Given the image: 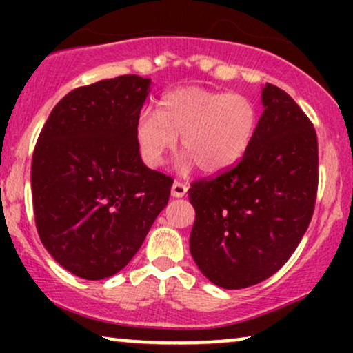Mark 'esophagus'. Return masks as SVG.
<instances>
[{"mask_svg": "<svg viewBox=\"0 0 353 353\" xmlns=\"http://www.w3.org/2000/svg\"><path fill=\"white\" fill-rule=\"evenodd\" d=\"M171 192H172L174 197H184L185 194H188V185H185L184 182H181V181H174Z\"/></svg>", "mask_w": 353, "mask_h": 353, "instance_id": "esophagus-1", "label": "esophagus"}]
</instances>
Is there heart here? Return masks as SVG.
Returning <instances> with one entry per match:
<instances>
[{"label":"heart","mask_w":353,"mask_h":353,"mask_svg":"<svg viewBox=\"0 0 353 353\" xmlns=\"http://www.w3.org/2000/svg\"><path fill=\"white\" fill-rule=\"evenodd\" d=\"M257 119L254 101L244 94L188 86L165 92L157 112H141L136 137L149 165L163 164L181 136L185 151L179 161L182 171L197 164L201 171L216 174L242 159L254 139Z\"/></svg>","instance_id":"b5f03b06"}]
</instances>
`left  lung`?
I'll return each instance as SVG.
<instances>
[{
	"instance_id": "obj_1",
	"label": "left lung",
	"mask_w": 353,
	"mask_h": 353,
	"mask_svg": "<svg viewBox=\"0 0 353 353\" xmlns=\"http://www.w3.org/2000/svg\"><path fill=\"white\" fill-rule=\"evenodd\" d=\"M242 159L194 181L189 249L201 272L224 289H245L285 264L310 224L319 188V144L312 121L274 84Z\"/></svg>"
}]
</instances>
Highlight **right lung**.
<instances>
[{
	"label": "right lung",
	"instance_id": "right-lung-1",
	"mask_svg": "<svg viewBox=\"0 0 353 353\" xmlns=\"http://www.w3.org/2000/svg\"><path fill=\"white\" fill-rule=\"evenodd\" d=\"M148 94L149 79L136 74L72 89L34 145L36 229L52 259L81 279L128 265L169 202L174 179L145 168L136 137Z\"/></svg>",
	"mask_w": 353,
	"mask_h": 353
}]
</instances>
